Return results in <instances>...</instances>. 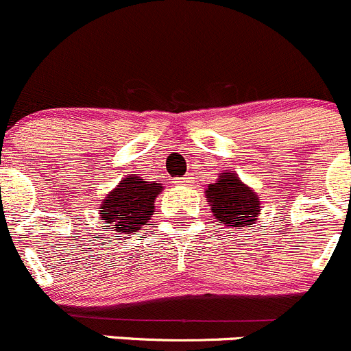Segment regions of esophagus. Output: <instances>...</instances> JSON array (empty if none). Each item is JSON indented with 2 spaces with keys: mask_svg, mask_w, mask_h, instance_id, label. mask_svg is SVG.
<instances>
[{
  "mask_svg": "<svg viewBox=\"0 0 351 351\" xmlns=\"http://www.w3.org/2000/svg\"><path fill=\"white\" fill-rule=\"evenodd\" d=\"M191 179H193V177H191L189 174H186L184 177H179V179H177L176 182H177V184H186V182H189Z\"/></svg>",
  "mask_w": 351,
  "mask_h": 351,
  "instance_id": "1",
  "label": "esophagus"
}]
</instances>
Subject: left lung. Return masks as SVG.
<instances>
[{
    "mask_svg": "<svg viewBox=\"0 0 351 351\" xmlns=\"http://www.w3.org/2000/svg\"><path fill=\"white\" fill-rule=\"evenodd\" d=\"M213 217L225 227H244L256 223L259 215V197L251 187L241 182L235 174H223L206 189Z\"/></svg>",
    "mask_w": 351,
    "mask_h": 351,
    "instance_id": "8db88e82",
    "label": "left lung"
}]
</instances>
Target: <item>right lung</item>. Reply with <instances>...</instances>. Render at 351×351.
Wrapping results in <instances>:
<instances>
[{"label": "right lung", "instance_id": "right-lung-1", "mask_svg": "<svg viewBox=\"0 0 351 351\" xmlns=\"http://www.w3.org/2000/svg\"><path fill=\"white\" fill-rule=\"evenodd\" d=\"M162 186L138 176H128L104 199L100 218L117 234L136 232L154 215V203Z\"/></svg>", "mask_w": 351, "mask_h": 351}]
</instances>
